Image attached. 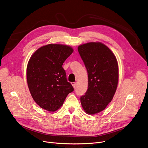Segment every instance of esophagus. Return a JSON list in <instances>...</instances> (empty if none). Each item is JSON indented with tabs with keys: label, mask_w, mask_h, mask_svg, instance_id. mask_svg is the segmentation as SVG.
Instances as JSON below:
<instances>
[{
	"label": "esophagus",
	"mask_w": 148,
	"mask_h": 148,
	"mask_svg": "<svg viewBox=\"0 0 148 148\" xmlns=\"http://www.w3.org/2000/svg\"><path fill=\"white\" fill-rule=\"evenodd\" d=\"M71 84H72V86H73V88H75V87H76V82H71Z\"/></svg>",
	"instance_id": "esophagus-1"
}]
</instances>
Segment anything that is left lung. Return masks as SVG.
<instances>
[{
    "instance_id": "1",
    "label": "left lung",
    "mask_w": 148,
    "mask_h": 148,
    "mask_svg": "<svg viewBox=\"0 0 148 148\" xmlns=\"http://www.w3.org/2000/svg\"><path fill=\"white\" fill-rule=\"evenodd\" d=\"M87 69L88 86L80 101L84 111L94 115L104 110L116 92L119 78L117 60L112 51L100 42H90L78 47Z\"/></svg>"
}]
</instances>
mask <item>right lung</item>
<instances>
[{
	"instance_id": "1",
	"label": "right lung",
	"mask_w": 148,
	"mask_h": 148,
	"mask_svg": "<svg viewBox=\"0 0 148 148\" xmlns=\"http://www.w3.org/2000/svg\"><path fill=\"white\" fill-rule=\"evenodd\" d=\"M73 51L67 45L49 44L31 56L27 66V85L32 98L41 108L57 111L74 91L62 67Z\"/></svg>"
}]
</instances>
